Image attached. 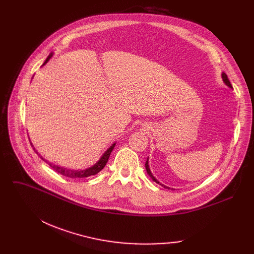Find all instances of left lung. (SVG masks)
Segmentation results:
<instances>
[{
	"label": "left lung",
	"instance_id": "1",
	"mask_svg": "<svg viewBox=\"0 0 254 254\" xmlns=\"http://www.w3.org/2000/svg\"><path fill=\"white\" fill-rule=\"evenodd\" d=\"M221 76H222V79H223V82H224L226 85H228L229 87L233 88V87H232V84H231V82H230V80H229V78H228V76H226V74H225V73H222V74H221ZM145 168H146V172H147V174L150 176V178H151L154 182H156V183H157V184H159V185H163V186H165L164 184L159 183V182L154 178V176L152 175V173H151V171H150V169H149V165H148V158H147V161H146ZM165 188H167V186H165ZM167 189H169V190H170V188H167Z\"/></svg>",
	"mask_w": 254,
	"mask_h": 254
}]
</instances>
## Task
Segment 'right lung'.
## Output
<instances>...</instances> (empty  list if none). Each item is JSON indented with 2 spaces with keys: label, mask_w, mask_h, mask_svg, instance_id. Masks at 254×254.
Here are the masks:
<instances>
[{
  "label": "right lung",
  "mask_w": 254,
  "mask_h": 254,
  "mask_svg": "<svg viewBox=\"0 0 254 254\" xmlns=\"http://www.w3.org/2000/svg\"><path fill=\"white\" fill-rule=\"evenodd\" d=\"M51 57H52V53H50V55L48 56V58L46 59V61H45L44 64H43V65L50 60ZM31 144H32V143H31ZM114 146H115V143L112 144V145L110 146V147L105 151V153H104V154L102 155V157L99 159V162H97L92 167L87 168V169H85V170H81V171H78V170H69V169L59 167V166H57V165H52V164L49 163V162H47V164H48L53 170H55L57 173H59V174H61V175H63V176L69 177V178H85V177H88V176H92V175L98 174V173H99L100 171H102V170L104 169V167L106 166L107 162H108L109 156H110V154H111V152H112V150H113V148H114ZM34 149H35V148H34ZM36 152H37V151H36ZM37 153H38V152H37ZM39 156H40V154H39ZM40 157H41V158L43 159V161H45V159H44L42 156H40ZM45 162H46V161H45Z\"/></svg>",
  "instance_id": "add662e5"
}]
</instances>
